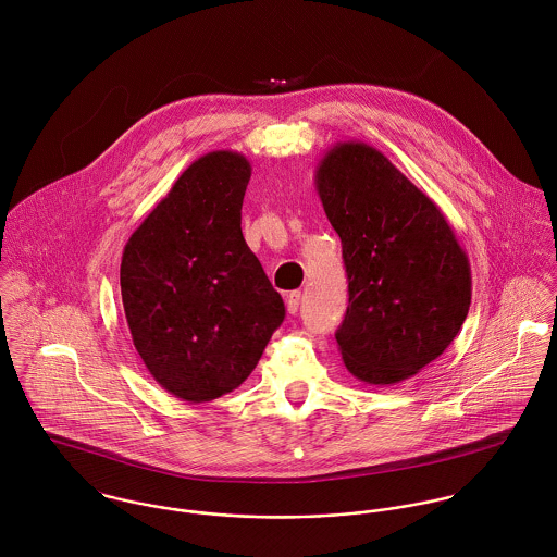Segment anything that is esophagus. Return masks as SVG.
<instances>
[{"mask_svg":"<svg viewBox=\"0 0 557 557\" xmlns=\"http://www.w3.org/2000/svg\"><path fill=\"white\" fill-rule=\"evenodd\" d=\"M299 304H301V293H299V290H293V293L286 297V309H288V313H297V311H299Z\"/></svg>","mask_w":557,"mask_h":557,"instance_id":"obj_1","label":"esophagus"}]
</instances>
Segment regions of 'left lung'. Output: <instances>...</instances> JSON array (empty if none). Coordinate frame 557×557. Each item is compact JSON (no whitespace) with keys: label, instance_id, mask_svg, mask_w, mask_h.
I'll use <instances>...</instances> for the list:
<instances>
[{"label":"left lung","instance_id":"obj_1","mask_svg":"<svg viewBox=\"0 0 557 557\" xmlns=\"http://www.w3.org/2000/svg\"><path fill=\"white\" fill-rule=\"evenodd\" d=\"M315 189L348 275L335 333L344 366L366 384L408 380L457 337L472 299L470 260L432 198L368 143L333 145Z\"/></svg>","mask_w":557,"mask_h":557}]
</instances>
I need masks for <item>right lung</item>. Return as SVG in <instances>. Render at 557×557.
Masks as SVG:
<instances>
[{
  "instance_id": "obj_1",
  "label": "right lung",
  "mask_w": 557,
  "mask_h": 557,
  "mask_svg": "<svg viewBox=\"0 0 557 557\" xmlns=\"http://www.w3.org/2000/svg\"><path fill=\"white\" fill-rule=\"evenodd\" d=\"M249 177L237 151L194 160L122 256L134 348L153 380L189 404L244 384L286 315L242 233Z\"/></svg>"
}]
</instances>
